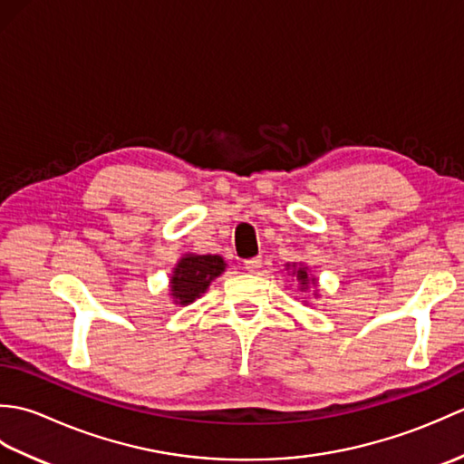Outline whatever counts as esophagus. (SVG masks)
Listing matches in <instances>:
<instances>
[{
  "mask_svg": "<svg viewBox=\"0 0 464 464\" xmlns=\"http://www.w3.org/2000/svg\"><path fill=\"white\" fill-rule=\"evenodd\" d=\"M245 269H247L249 273H257L261 269V257H253V259H247L243 263Z\"/></svg>",
  "mask_w": 464,
  "mask_h": 464,
  "instance_id": "obj_1",
  "label": "esophagus"
}]
</instances>
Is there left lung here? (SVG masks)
<instances>
[{"instance_id": "left-lung-1", "label": "left lung", "mask_w": 464, "mask_h": 464, "mask_svg": "<svg viewBox=\"0 0 464 464\" xmlns=\"http://www.w3.org/2000/svg\"><path fill=\"white\" fill-rule=\"evenodd\" d=\"M285 271H287L289 277L297 281L301 293H307L314 299L321 297V295H319V281L311 273L309 265H304V263H285ZM303 303L307 304V301H303Z\"/></svg>"}]
</instances>
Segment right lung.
Listing matches in <instances>:
<instances>
[{
	"mask_svg": "<svg viewBox=\"0 0 464 464\" xmlns=\"http://www.w3.org/2000/svg\"><path fill=\"white\" fill-rule=\"evenodd\" d=\"M227 269V263L221 255H199L183 253L181 259L175 263L169 277V297L173 304L187 307L193 301L203 297L209 285Z\"/></svg>",
	"mask_w": 464,
	"mask_h": 464,
	"instance_id": "1",
	"label": "right lung"
}]
</instances>
